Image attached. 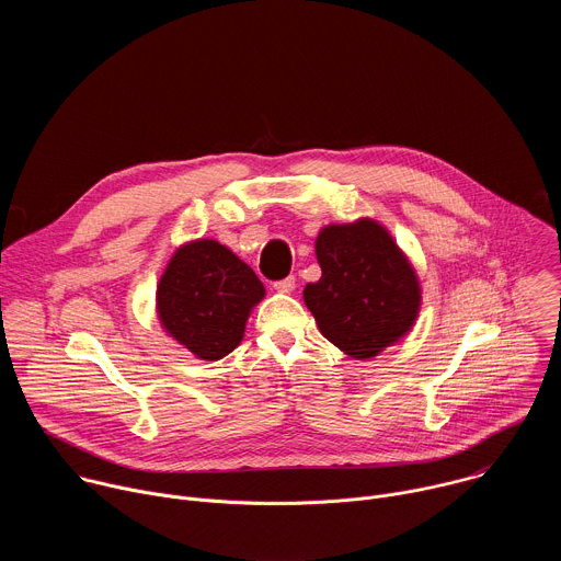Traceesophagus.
I'll use <instances>...</instances> for the list:
<instances>
[{"instance_id":"34e87169","label":"esophagus","mask_w":561,"mask_h":561,"mask_svg":"<svg viewBox=\"0 0 561 561\" xmlns=\"http://www.w3.org/2000/svg\"><path fill=\"white\" fill-rule=\"evenodd\" d=\"M273 288H275V290H279V293H290V290L295 288V277H293V275H288V277L279 279V282H275V284H273Z\"/></svg>"}]
</instances>
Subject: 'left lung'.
Segmentation results:
<instances>
[{
	"label": "left lung",
	"mask_w": 561,
	"mask_h": 561,
	"mask_svg": "<svg viewBox=\"0 0 561 561\" xmlns=\"http://www.w3.org/2000/svg\"><path fill=\"white\" fill-rule=\"evenodd\" d=\"M314 251L322 277L306 284L304 301L331 344L368 359L411 331L420 284L379 224L329 226L319 232Z\"/></svg>",
	"instance_id": "8db88e82"
}]
</instances>
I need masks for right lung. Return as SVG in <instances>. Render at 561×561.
<instances>
[{
  "label": "right lung",
  "mask_w": 561,
  "mask_h": 561,
  "mask_svg": "<svg viewBox=\"0 0 561 561\" xmlns=\"http://www.w3.org/2000/svg\"><path fill=\"white\" fill-rule=\"evenodd\" d=\"M264 284L234 253L213 239L180 249L157 288L164 329L202 359L228 355L244 337Z\"/></svg>",
  "instance_id": "obj_1"
}]
</instances>
